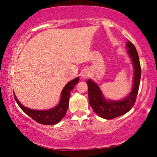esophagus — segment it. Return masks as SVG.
I'll return each mask as SVG.
<instances>
[{"mask_svg":"<svg viewBox=\"0 0 157 157\" xmlns=\"http://www.w3.org/2000/svg\"><path fill=\"white\" fill-rule=\"evenodd\" d=\"M89 75H90V72L89 71V70H87V69H85V70H84L82 72V77L84 79L89 78Z\"/></svg>","mask_w":157,"mask_h":157,"instance_id":"esophagus-1","label":"esophagus"}]
</instances>
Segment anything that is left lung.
<instances>
[{
  "mask_svg": "<svg viewBox=\"0 0 157 157\" xmlns=\"http://www.w3.org/2000/svg\"><path fill=\"white\" fill-rule=\"evenodd\" d=\"M127 48H128L127 52L132 59L134 68V75L132 91L124 99L119 101L106 100L97 84L90 79L86 82L88 85L89 104L94 112L101 118L110 120L123 115L131 109L136 102L140 85L141 69L139 55L134 44L129 41H127Z\"/></svg>",
  "mask_w": 157,
  "mask_h": 157,
  "instance_id": "1",
  "label": "left lung"
}]
</instances>
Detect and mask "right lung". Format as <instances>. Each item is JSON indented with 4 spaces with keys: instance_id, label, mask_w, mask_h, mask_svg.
<instances>
[{
    "instance_id": "add662e5",
    "label": "right lung",
    "mask_w": 157,
    "mask_h": 157,
    "mask_svg": "<svg viewBox=\"0 0 157 157\" xmlns=\"http://www.w3.org/2000/svg\"><path fill=\"white\" fill-rule=\"evenodd\" d=\"M78 82L79 78H77L66 84L62 91L61 100L59 104L50 110L31 109L25 107L21 105L15 95H14V99L21 109L37 123L42 124H46V125L55 124L60 122V121L66 115V111H67L68 107L71 91L73 89L76 84L78 83Z\"/></svg>"
}]
</instances>
